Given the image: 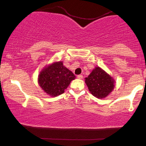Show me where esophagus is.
Here are the masks:
<instances>
[{
	"mask_svg": "<svg viewBox=\"0 0 146 146\" xmlns=\"http://www.w3.org/2000/svg\"><path fill=\"white\" fill-rule=\"evenodd\" d=\"M77 77H78V79H80V80H81V79H83V75H78Z\"/></svg>",
	"mask_w": 146,
	"mask_h": 146,
	"instance_id": "obj_1",
	"label": "esophagus"
}]
</instances>
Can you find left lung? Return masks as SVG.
<instances>
[{
  "instance_id": "left-lung-1",
  "label": "left lung",
  "mask_w": 146,
  "mask_h": 146,
  "mask_svg": "<svg viewBox=\"0 0 146 146\" xmlns=\"http://www.w3.org/2000/svg\"><path fill=\"white\" fill-rule=\"evenodd\" d=\"M114 80L105 71L97 66L92 71L85 83L89 91L97 98H104L111 93L114 88Z\"/></svg>"
}]
</instances>
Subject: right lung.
I'll return each instance as SVG.
<instances>
[{"mask_svg": "<svg viewBox=\"0 0 146 146\" xmlns=\"http://www.w3.org/2000/svg\"><path fill=\"white\" fill-rule=\"evenodd\" d=\"M76 78L74 74L58 61L46 66L38 76V84L46 94L56 97L64 93L71 81Z\"/></svg>", "mask_w": 146, "mask_h": 146, "instance_id": "add662e5", "label": "right lung"}]
</instances>
